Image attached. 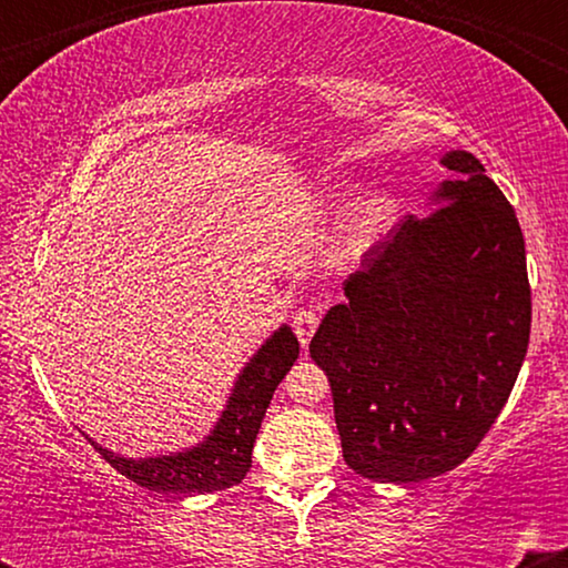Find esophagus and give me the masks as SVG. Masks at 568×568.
<instances>
[{"instance_id":"1","label":"esophagus","mask_w":568,"mask_h":568,"mask_svg":"<svg viewBox=\"0 0 568 568\" xmlns=\"http://www.w3.org/2000/svg\"><path fill=\"white\" fill-rule=\"evenodd\" d=\"M317 325H321V312L317 310H298L296 317H293V331H296L298 342H302V347H306L310 344L312 334L317 331Z\"/></svg>"}]
</instances>
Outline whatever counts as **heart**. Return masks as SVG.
Here are the masks:
<instances>
[{"label": "heart", "instance_id": "obj_1", "mask_svg": "<svg viewBox=\"0 0 568 568\" xmlns=\"http://www.w3.org/2000/svg\"><path fill=\"white\" fill-rule=\"evenodd\" d=\"M397 219V202L387 194H374L366 202L357 205V211L352 213L347 230L342 237V256L344 258H361L363 253H368L384 234L389 232V226Z\"/></svg>", "mask_w": 568, "mask_h": 568}]
</instances>
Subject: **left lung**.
<instances>
[{"mask_svg":"<svg viewBox=\"0 0 568 568\" xmlns=\"http://www.w3.org/2000/svg\"><path fill=\"white\" fill-rule=\"evenodd\" d=\"M435 211L397 221L344 280L310 355L334 393L344 462L382 484L454 470L505 408L524 366L531 288L524 232L470 152Z\"/></svg>","mask_w":568,"mask_h":568,"instance_id":"left-lung-1","label":"left lung"}]
</instances>
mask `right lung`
Masks as SVG:
<instances>
[{"mask_svg": "<svg viewBox=\"0 0 568 568\" xmlns=\"http://www.w3.org/2000/svg\"><path fill=\"white\" fill-rule=\"evenodd\" d=\"M298 357V342L288 325L275 331V336L253 355L234 384L224 414L200 446L184 454L154 456V459H125L98 443V454L125 475L128 480L152 491L173 494H207L224 491L245 478L251 470V452L256 443L258 427L275 395L277 384L288 374Z\"/></svg>", "mask_w": 568, "mask_h": 568, "instance_id": "1", "label": "right lung"}]
</instances>
